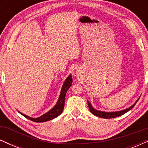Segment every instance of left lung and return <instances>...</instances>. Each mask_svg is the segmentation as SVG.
<instances>
[{
    "label": "left lung",
    "mask_w": 148,
    "mask_h": 148,
    "mask_svg": "<svg viewBox=\"0 0 148 148\" xmlns=\"http://www.w3.org/2000/svg\"><path fill=\"white\" fill-rule=\"evenodd\" d=\"M138 99L136 101L135 103L132 105V106L129 107L128 108H126V109L123 110V111H116V112H104V111H97V110H95L92 106L91 103L88 101V107H89L90 111L92 113L93 115H96V116L99 117L101 118H106V119H109V118H116V117L120 116V115L125 114L127 112H128L129 111H130L133 107L135 106V104L136 103L137 101H138Z\"/></svg>",
    "instance_id": "left-lung-1"
}]
</instances>
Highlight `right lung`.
Returning a JSON list of instances; mask_svg holds the SVG:
<instances>
[{
  "label": "right lung",
  "instance_id": "obj_1",
  "mask_svg": "<svg viewBox=\"0 0 148 148\" xmlns=\"http://www.w3.org/2000/svg\"><path fill=\"white\" fill-rule=\"evenodd\" d=\"M72 75H69L68 77L67 78V79L65 80V81L64 82L63 86H62V89H61L60 95L59 97V99L58 100V102L56 106L52 108L51 110L47 112V113L44 114L42 116L39 117L37 118H30V117L28 116V115H25L23 113L19 112V113H21L22 115L25 117V118H28V120H32V121L35 122V123H43V122H47L49 120H53V119L56 118V117L60 115L62 113V111L64 109V99H65V95L66 93H67V90L70 88V86H72Z\"/></svg>",
  "mask_w": 148,
  "mask_h": 148
}]
</instances>
